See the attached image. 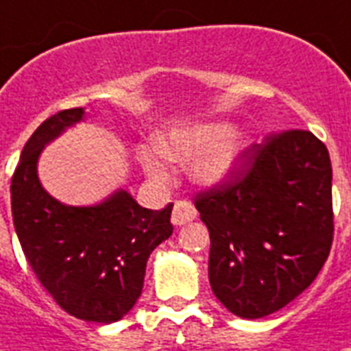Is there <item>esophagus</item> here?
Returning <instances> with one entry per match:
<instances>
[{"label":"esophagus","mask_w":351,"mask_h":351,"mask_svg":"<svg viewBox=\"0 0 351 351\" xmlns=\"http://www.w3.org/2000/svg\"><path fill=\"white\" fill-rule=\"evenodd\" d=\"M197 217V210L192 202L188 201H178L172 210V224L173 226H182L188 224Z\"/></svg>","instance_id":"1"}]
</instances>
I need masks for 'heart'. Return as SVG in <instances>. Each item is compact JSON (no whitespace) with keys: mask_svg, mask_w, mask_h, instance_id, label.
Listing matches in <instances>:
<instances>
[{"mask_svg":"<svg viewBox=\"0 0 351 351\" xmlns=\"http://www.w3.org/2000/svg\"><path fill=\"white\" fill-rule=\"evenodd\" d=\"M154 150L138 154L145 176L163 182L170 178L169 163L188 165V173L202 188H217L230 181L242 165L249 138L242 130H231L226 121L182 123L156 136Z\"/></svg>","mask_w":351,"mask_h":351,"instance_id":"1","label":"heart"}]
</instances>
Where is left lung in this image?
<instances>
[{
  "label": "left lung",
  "instance_id": "1",
  "mask_svg": "<svg viewBox=\"0 0 351 351\" xmlns=\"http://www.w3.org/2000/svg\"><path fill=\"white\" fill-rule=\"evenodd\" d=\"M217 300L244 319L280 311L315 280L334 234L332 165L308 130L253 145L233 178L195 197Z\"/></svg>",
  "mask_w": 351,
  "mask_h": 351
}]
</instances>
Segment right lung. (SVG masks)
<instances>
[{
  "label": "right lung",
  "instance_id": "obj_1",
  "mask_svg": "<svg viewBox=\"0 0 351 351\" xmlns=\"http://www.w3.org/2000/svg\"><path fill=\"white\" fill-rule=\"evenodd\" d=\"M84 118V107L57 112L26 141L10 186L12 217L26 260L60 308L109 325L140 298L150 253L173 231V204L149 210L118 188L97 204L71 206L46 192L40 152Z\"/></svg>",
  "mask_w": 351,
  "mask_h": 351
}]
</instances>
